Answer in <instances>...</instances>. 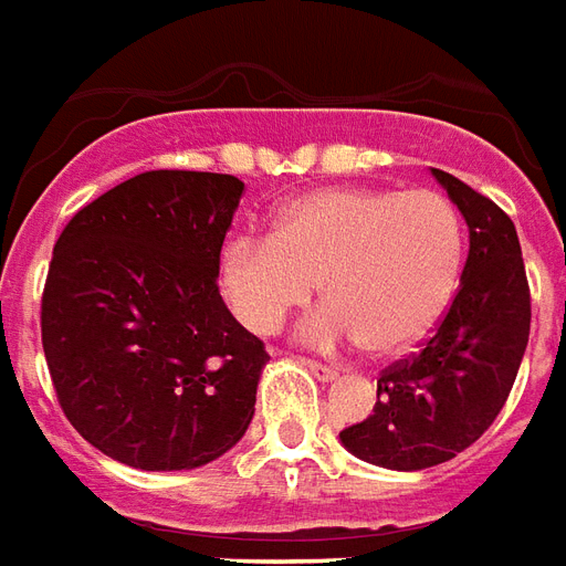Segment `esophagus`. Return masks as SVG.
Listing matches in <instances>:
<instances>
[{
  "label": "esophagus",
  "mask_w": 566,
  "mask_h": 566,
  "mask_svg": "<svg viewBox=\"0 0 566 566\" xmlns=\"http://www.w3.org/2000/svg\"><path fill=\"white\" fill-rule=\"evenodd\" d=\"M304 365H307V368H311L316 377L325 379V382L337 377V368H332V365H323V361H316V358H304Z\"/></svg>",
  "instance_id": "obj_1"
}]
</instances>
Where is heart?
Wrapping results in <instances>:
<instances>
[{
    "label": "heart",
    "instance_id": "heart-1",
    "mask_svg": "<svg viewBox=\"0 0 566 566\" xmlns=\"http://www.w3.org/2000/svg\"><path fill=\"white\" fill-rule=\"evenodd\" d=\"M464 265L461 213L437 189H319L289 201L271 238L222 247L220 292L234 319L274 334L316 292L328 301L304 325L319 346L358 340L398 356L431 334Z\"/></svg>",
    "mask_w": 566,
    "mask_h": 566
}]
</instances>
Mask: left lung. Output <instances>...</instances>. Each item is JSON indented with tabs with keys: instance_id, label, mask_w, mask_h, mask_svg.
Listing matches in <instances>:
<instances>
[{
	"instance_id": "8db88e82",
	"label": "left lung",
	"mask_w": 566,
	"mask_h": 566,
	"mask_svg": "<svg viewBox=\"0 0 566 566\" xmlns=\"http://www.w3.org/2000/svg\"><path fill=\"white\" fill-rule=\"evenodd\" d=\"M434 177L468 222L461 286L419 353L379 374L374 413L340 431L353 455L389 470L434 468L476 443L510 398L531 334L513 220L458 177Z\"/></svg>"
}]
</instances>
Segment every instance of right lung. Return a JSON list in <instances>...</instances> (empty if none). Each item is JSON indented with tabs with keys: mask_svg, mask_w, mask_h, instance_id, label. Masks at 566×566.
<instances>
[{
	"mask_svg": "<svg viewBox=\"0 0 566 566\" xmlns=\"http://www.w3.org/2000/svg\"><path fill=\"white\" fill-rule=\"evenodd\" d=\"M243 184L144 171L74 213L53 247L41 344L74 431L142 470H192L253 419L265 344L234 319L217 268Z\"/></svg>",
	"mask_w": 566,
	"mask_h": 566,
	"instance_id": "add662e5",
	"label": "right lung"
}]
</instances>
